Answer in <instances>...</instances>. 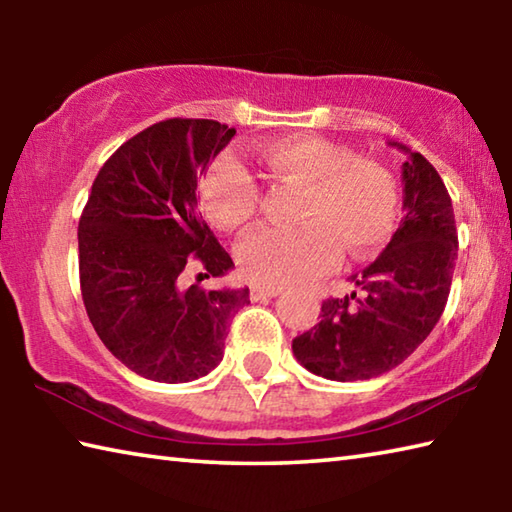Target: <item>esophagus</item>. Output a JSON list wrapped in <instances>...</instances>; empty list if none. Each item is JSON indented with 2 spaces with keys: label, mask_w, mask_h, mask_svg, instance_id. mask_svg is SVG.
Here are the masks:
<instances>
[{
  "label": "esophagus",
  "mask_w": 512,
  "mask_h": 512,
  "mask_svg": "<svg viewBox=\"0 0 512 512\" xmlns=\"http://www.w3.org/2000/svg\"><path fill=\"white\" fill-rule=\"evenodd\" d=\"M282 289H275V287H253L250 289V298L253 300H266V298H275L280 296Z\"/></svg>",
  "instance_id": "esophagus-1"
}]
</instances>
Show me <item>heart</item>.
Returning <instances> with one entry per match:
<instances>
[{"mask_svg": "<svg viewBox=\"0 0 512 512\" xmlns=\"http://www.w3.org/2000/svg\"><path fill=\"white\" fill-rule=\"evenodd\" d=\"M259 162L277 180L302 185L296 228H259L239 241L241 273L259 287H296L350 257H366L393 235L400 210L397 180L384 164L357 158L318 135L268 140ZM201 205L214 228L235 232L253 219L259 187L244 164L223 155L205 173Z\"/></svg>", "mask_w": 512, "mask_h": 512, "instance_id": "1", "label": "heart"}]
</instances>
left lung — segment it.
I'll return each mask as SVG.
<instances>
[{"label": "left lung", "instance_id": "left-lung-1", "mask_svg": "<svg viewBox=\"0 0 512 512\" xmlns=\"http://www.w3.org/2000/svg\"><path fill=\"white\" fill-rule=\"evenodd\" d=\"M404 219L375 262L352 275L359 289L327 298L320 323L293 339L309 372L332 381L372 379L393 370L427 339L443 316L456 266L452 198L433 164L397 142Z\"/></svg>", "mask_w": 512, "mask_h": 512}]
</instances>
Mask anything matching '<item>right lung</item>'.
Wrapping results in <instances>:
<instances>
[{"instance_id": "1", "label": "right lung", "mask_w": 512, "mask_h": 512, "mask_svg": "<svg viewBox=\"0 0 512 512\" xmlns=\"http://www.w3.org/2000/svg\"><path fill=\"white\" fill-rule=\"evenodd\" d=\"M212 119H164L110 155L79 221L83 305L94 332L137 375L164 384L205 377L223 359L248 289L180 287L192 262L207 275L232 257L198 212L207 164L235 137Z\"/></svg>"}]
</instances>
